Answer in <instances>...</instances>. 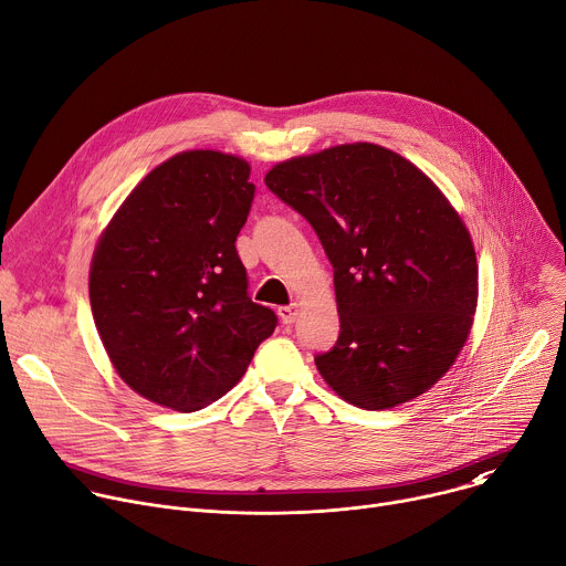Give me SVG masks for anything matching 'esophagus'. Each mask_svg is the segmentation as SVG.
Instances as JSON below:
<instances>
[{
    "label": "esophagus",
    "mask_w": 566,
    "mask_h": 566,
    "mask_svg": "<svg viewBox=\"0 0 566 566\" xmlns=\"http://www.w3.org/2000/svg\"><path fill=\"white\" fill-rule=\"evenodd\" d=\"M297 304H289V306H280L277 310V314H280V318H282V323L284 325H293L295 321H297Z\"/></svg>",
    "instance_id": "esophagus-1"
}]
</instances>
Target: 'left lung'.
Returning <instances> with one entry per match:
<instances>
[{
  "instance_id": "obj_1",
  "label": "left lung",
  "mask_w": 566,
  "mask_h": 566,
  "mask_svg": "<svg viewBox=\"0 0 566 566\" xmlns=\"http://www.w3.org/2000/svg\"><path fill=\"white\" fill-rule=\"evenodd\" d=\"M264 182L312 223L334 269L340 334L316 356L329 388L366 410L427 392L465 345L479 297L470 232L442 191L368 142L291 158Z\"/></svg>"
}]
</instances>
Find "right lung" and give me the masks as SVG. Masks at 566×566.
<instances>
[{
  "instance_id": "1",
  "label": "right lung",
  "mask_w": 566,
  "mask_h": 566,
  "mask_svg": "<svg viewBox=\"0 0 566 566\" xmlns=\"http://www.w3.org/2000/svg\"><path fill=\"white\" fill-rule=\"evenodd\" d=\"M248 178L228 153H178L130 191L92 256V316L117 375L182 413L223 397L277 325L250 300L234 245Z\"/></svg>"
}]
</instances>
